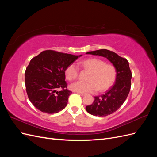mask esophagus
Listing matches in <instances>:
<instances>
[{
  "label": "esophagus",
  "mask_w": 157,
  "mask_h": 157,
  "mask_svg": "<svg viewBox=\"0 0 157 157\" xmlns=\"http://www.w3.org/2000/svg\"><path fill=\"white\" fill-rule=\"evenodd\" d=\"M77 94H79V95H80V96H84L85 95H86L85 94H83V93H79V92H77Z\"/></svg>",
  "instance_id": "esophagus-1"
}]
</instances>
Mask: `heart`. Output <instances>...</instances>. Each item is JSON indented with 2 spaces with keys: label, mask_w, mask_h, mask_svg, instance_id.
<instances>
[{
  "label": "heart",
  "mask_w": 157,
  "mask_h": 157,
  "mask_svg": "<svg viewBox=\"0 0 157 157\" xmlns=\"http://www.w3.org/2000/svg\"><path fill=\"white\" fill-rule=\"evenodd\" d=\"M81 67L89 71L86 82L77 81L70 84L69 88L74 92L87 94L105 91L110 88L116 78V69L111 64L98 58H90L80 62ZM65 77L72 81L78 77V67L75 63L69 65L65 70Z\"/></svg>",
  "instance_id": "b5f03b06"
}]
</instances>
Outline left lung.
<instances>
[{
	"instance_id": "1",
	"label": "left lung",
	"mask_w": 157,
	"mask_h": 157,
	"mask_svg": "<svg viewBox=\"0 0 157 157\" xmlns=\"http://www.w3.org/2000/svg\"><path fill=\"white\" fill-rule=\"evenodd\" d=\"M86 54L107 58L116 69L115 83L105 94L94 97L92 104L86 107V111L94 116L106 117L115 112L126 100L131 87L132 72L126 59L106 49L88 52Z\"/></svg>"
}]
</instances>
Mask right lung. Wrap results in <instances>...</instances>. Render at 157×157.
Instances as JSON below:
<instances>
[{"label":"right lung","instance_id":"add662e5","mask_svg":"<svg viewBox=\"0 0 157 157\" xmlns=\"http://www.w3.org/2000/svg\"><path fill=\"white\" fill-rule=\"evenodd\" d=\"M80 56L45 50L33 58L25 72L28 98L37 109L48 114L58 113L67 106L72 92L67 89L65 70ZM58 88H62L57 91Z\"/></svg>","mask_w":157,"mask_h":157}]
</instances>
